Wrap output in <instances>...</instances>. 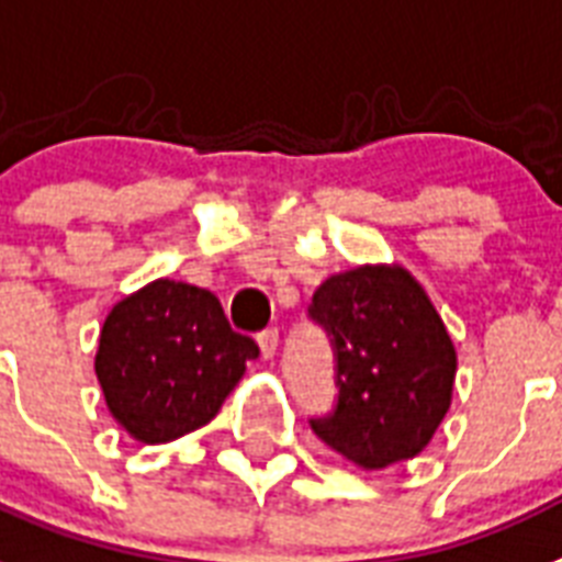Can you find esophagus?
<instances>
[{"label":"esophagus","instance_id":"34e87169","mask_svg":"<svg viewBox=\"0 0 562 562\" xmlns=\"http://www.w3.org/2000/svg\"><path fill=\"white\" fill-rule=\"evenodd\" d=\"M258 347H261V356L263 359H272V356L278 353V330H263L261 336H258Z\"/></svg>","mask_w":562,"mask_h":562}]
</instances>
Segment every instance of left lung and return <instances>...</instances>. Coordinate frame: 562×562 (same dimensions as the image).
I'll use <instances>...</instances> for the list:
<instances>
[{"mask_svg": "<svg viewBox=\"0 0 562 562\" xmlns=\"http://www.w3.org/2000/svg\"><path fill=\"white\" fill-rule=\"evenodd\" d=\"M310 315L336 350L338 405L313 419L315 437L364 471L414 459L442 425L457 379V347L425 286L402 263L336 272Z\"/></svg>", "mask_w": 562, "mask_h": 562, "instance_id": "left-lung-1", "label": "left lung"}]
</instances>
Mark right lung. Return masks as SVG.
<instances>
[{
  "instance_id": "1",
  "label": "right lung",
  "mask_w": 562,
  "mask_h": 562,
  "mask_svg": "<svg viewBox=\"0 0 562 562\" xmlns=\"http://www.w3.org/2000/svg\"><path fill=\"white\" fill-rule=\"evenodd\" d=\"M255 356L212 292L157 278L105 315L94 373L120 428L164 445L215 419Z\"/></svg>"
}]
</instances>
